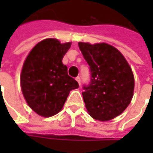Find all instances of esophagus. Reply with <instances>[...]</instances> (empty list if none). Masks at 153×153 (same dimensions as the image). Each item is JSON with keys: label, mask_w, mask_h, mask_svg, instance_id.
<instances>
[{"label": "esophagus", "mask_w": 153, "mask_h": 153, "mask_svg": "<svg viewBox=\"0 0 153 153\" xmlns=\"http://www.w3.org/2000/svg\"><path fill=\"white\" fill-rule=\"evenodd\" d=\"M75 79L77 80V82H78V83H79V85H80V84H81V79H80V77L78 76L76 78V79Z\"/></svg>", "instance_id": "esophagus-1"}]
</instances>
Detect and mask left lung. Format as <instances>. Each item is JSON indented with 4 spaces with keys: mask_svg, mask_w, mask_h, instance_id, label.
Returning <instances> with one entry per match:
<instances>
[{
    "mask_svg": "<svg viewBox=\"0 0 153 153\" xmlns=\"http://www.w3.org/2000/svg\"><path fill=\"white\" fill-rule=\"evenodd\" d=\"M79 47L89 65L90 82L83 85L82 93L87 110L95 120H112L131 102L134 88L131 68L109 44L79 42Z\"/></svg>",
    "mask_w": 153,
    "mask_h": 153,
    "instance_id": "left-lung-1",
    "label": "left lung"
}]
</instances>
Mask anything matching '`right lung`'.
Here are the masks:
<instances>
[{
	"instance_id": "obj_1",
	"label": "right lung",
	"mask_w": 153,
	"mask_h": 153,
	"mask_svg": "<svg viewBox=\"0 0 153 153\" xmlns=\"http://www.w3.org/2000/svg\"><path fill=\"white\" fill-rule=\"evenodd\" d=\"M70 45L53 38L45 39L32 49L25 60L20 77L22 92L28 106L42 116L57 114L70 91L79 88L62 63Z\"/></svg>"
}]
</instances>
